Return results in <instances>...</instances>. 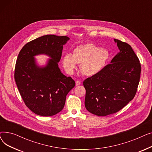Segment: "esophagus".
I'll return each mask as SVG.
<instances>
[{
    "label": "esophagus",
    "instance_id": "34e87169",
    "mask_svg": "<svg viewBox=\"0 0 152 152\" xmlns=\"http://www.w3.org/2000/svg\"><path fill=\"white\" fill-rule=\"evenodd\" d=\"M81 84V82L79 81H76V86H79Z\"/></svg>",
    "mask_w": 152,
    "mask_h": 152
}]
</instances>
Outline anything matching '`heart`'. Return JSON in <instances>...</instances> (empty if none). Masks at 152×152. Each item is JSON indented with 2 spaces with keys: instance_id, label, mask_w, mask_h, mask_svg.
Masks as SVG:
<instances>
[{
  "instance_id": "obj_1",
  "label": "heart",
  "mask_w": 152,
  "mask_h": 152,
  "mask_svg": "<svg viewBox=\"0 0 152 152\" xmlns=\"http://www.w3.org/2000/svg\"><path fill=\"white\" fill-rule=\"evenodd\" d=\"M110 52L105 49L93 44L79 45L73 51L72 55L66 53L62 58V65L65 71L72 74L80 63L82 73L87 76H94L103 69L109 60Z\"/></svg>"
}]
</instances>
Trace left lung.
Segmentation results:
<instances>
[{"label": "left lung", "instance_id": "left-lung-1", "mask_svg": "<svg viewBox=\"0 0 152 152\" xmlns=\"http://www.w3.org/2000/svg\"><path fill=\"white\" fill-rule=\"evenodd\" d=\"M119 52L99 73L83 82L85 107L99 116L113 114L131 101L140 81L141 66L130 45L115 39Z\"/></svg>", "mask_w": 152, "mask_h": 152}]
</instances>
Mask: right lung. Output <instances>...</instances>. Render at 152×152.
Masks as SVG:
<instances>
[{"label":"right lung","mask_w":152,"mask_h":152,"mask_svg":"<svg viewBox=\"0 0 152 152\" xmlns=\"http://www.w3.org/2000/svg\"><path fill=\"white\" fill-rule=\"evenodd\" d=\"M69 39L45 35L27 43L18 54L15 80L25 105L36 115L50 116L59 113L68 93L75 86L73 79L64 75L58 65L63 46ZM41 54L51 58L44 67L39 66L34 58Z\"/></svg>","instance_id":"right-lung-1"}]
</instances>
